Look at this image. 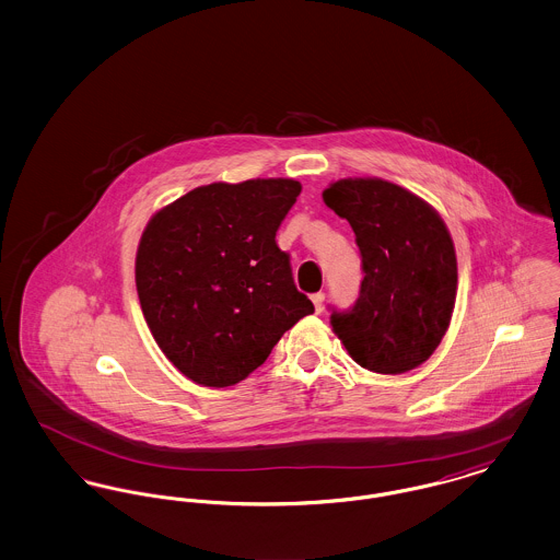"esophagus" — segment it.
Returning a JSON list of instances; mask_svg holds the SVG:
<instances>
[{
  "instance_id": "obj_1",
  "label": "esophagus",
  "mask_w": 560,
  "mask_h": 560,
  "mask_svg": "<svg viewBox=\"0 0 560 560\" xmlns=\"http://www.w3.org/2000/svg\"><path fill=\"white\" fill-rule=\"evenodd\" d=\"M311 300H313V304H315V311L320 313V311H323V302H325V293H313V295H311Z\"/></svg>"
}]
</instances>
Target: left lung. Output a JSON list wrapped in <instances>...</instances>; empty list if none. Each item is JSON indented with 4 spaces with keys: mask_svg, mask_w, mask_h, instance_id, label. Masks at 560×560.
I'll return each mask as SVG.
<instances>
[{
    "mask_svg": "<svg viewBox=\"0 0 560 560\" xmlns=\"http://www.w3.org/2000/svg\"><path fill=\"white\" fill-rule=\"evenodd\" d=\"M323 201L354 231L365 272L331 327L348 354L375 373H405L441 345L455 306L457 260L443 218L424 199L382 178H345Z\"/></svg>",
    "mask_w": 560,
    "mask_h": 560,
    "instance_id": "8db88e82",
    "label": "left lung"
}]
</instances>
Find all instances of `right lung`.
<instances>
[{
  "instance_id": "1",
  "label": "right lung",
  "mask_w": 560,
  "mask_h": 560,
  "mask_svg": "<svg viewBox=\"0 0 560 560\" xmlns=\"http://www.w3.org/2000/svg\"><path fill=\"white\" fill-rule=\"evenodd\" d=\"M300 190L292 178L213 183L149 220L136 252L138 300L155 342L188 380L237 384L315 313L275 241Z\"/></svg>"
}]
</instances>
